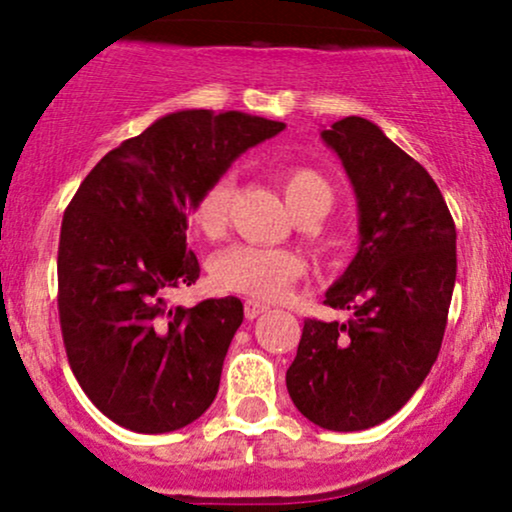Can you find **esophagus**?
<instances>
[{"label":"esophagus","instance_id":"1","mask_svg":"<svg viewBox=\"0 0 512 512\" xmlns=\"http://www.w3.org/2000/svg\"><path fill=\"white\" fill-rule=\"evenodd\" d=\"M262 313H267V305L260 301H245V317H248V320H255V317H260Z\"/></svg>","mask_w":512,"mask_h":512}]
</instances>
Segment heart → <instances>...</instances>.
I'll return each mask as SVG.
<instances>
[{
	"label": "heart",
	"mask_w": 512,
	"mask_h": 512,
	"mask_svg": "<svg viewBox=\"0 0 512 512\" xmlns=\"http://www.w3.org/2000/svg\"><path fill=\"white\" fill-rule=\"evenodd\" d=\"M281 190L293 216L325 214L332 204V185L320 170L308 166L286 168L279 175ZM231 178L214 180L192 209V221L204 236L219 238L226 228L228 202H231ZM303 274V262L296 252L257 245H233L216 255L211 264V279L223 291L243 293L257 301H274Z\"/></svg>",
	"instance_id": "1"
}]
</instances>
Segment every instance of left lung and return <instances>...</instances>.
<instances>
[{
	"label": "left lung",
	"instance_id": "obj_1",
	"mask_svg": "<svg viewBox=\"0 0 512 512\" xmlns=\"http://www.w3.org/2000/svg\"><path fill=\"white\" fill-rule=\"evenodd\" d=\"M358 204L356 257L327 289L351 320H305L286 370L289 395L327 431H363L397 414L443 344L455 289V221L438 185L378 125L344 117L322 129Z\"/></svg>",
	"mask_w": 512,
	"mask_h": 512
}]
</instances>
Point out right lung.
<instances>
[{"label":"right lung","mask_w":512,"mask_h":512,"mask_svg":"<svg viewBox=\"0 0 512 512\" xmlns=\"http://www.w3.org/2000/svg\"><path fill=\"white\" fill-rule=\"evenodd\" d=\"M284 127L238 110L170 113L105 154L69 202L57 252L64 349L115 424L178 431L214 402L243 303L170 308L166 296L199 279L185 236L197 197Z\"/></svg>","instance_id":"1"}]
</instances>
